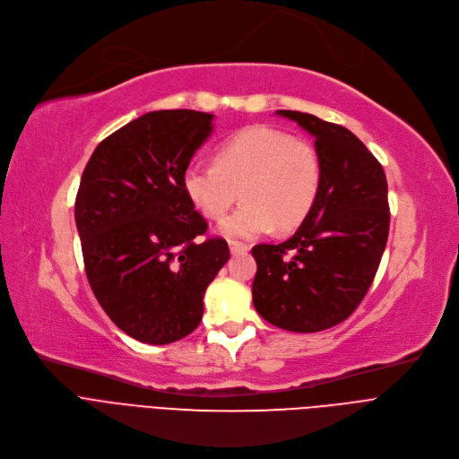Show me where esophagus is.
Returning a JSON list of instances; mask_svg holds the SVG:
<instances>
[{"instance_id": "esophagus-1", "label": "esophagus", "mask_w": 459, "mask_h": 459, "mask_svg": "<svg viewBox=\"0 0 459 459\" xmlns=\"http://www.w3.org/2000/svg\"><path fill=\"white\" fill-rule=\"evenodd\" d=\"M229 249L232 255H246L249 251V246L244 242H236V239H230Z\"/></svg>"}]
</instances>
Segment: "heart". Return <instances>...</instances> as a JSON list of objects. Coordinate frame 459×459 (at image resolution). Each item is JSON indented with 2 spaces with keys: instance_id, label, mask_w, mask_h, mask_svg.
Instances as JSON below:
<instances>
[{
  "instance_id": "heart-1",
  "label": "heart",
  "mask_w": 459,
  "mask_h": 459,
  "mask_svg": "<svg viewBox=\"0 0 459 459\" xmlns=\"http://www.w3.org/2000/svg\"><path fill=\"white\" fill-rule=\"evenodd\" d=\"M320 182L318 151L266 125L239 130L221 144L217 161H193L182 177L187 199L210 220H221L242 189L246 203L220 225L230 238L298 227L315 204Z\"/></svg>"
}]
</instances>
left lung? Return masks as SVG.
I'll return each instance as SVG.
<instances>
[{
	"mask_svg": "<svg viewBox=\"0 0 459 459\" xmlns=\"http://www.w3.org/2000/svg\"><path fill=\"white\" fill-rule=\"evenodd\" d=\"M315 137L322 161L318 197L296 234L253 247L258 315L286 331L316 333L344 322L367 296L389 238L387 178L348 128L279 109Z\"/></svg>",
	"mask_w": 459,
	"mask_h": 459,
	"instance_id": "1",
	"label": "left lung"
}]
</instances>
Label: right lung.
Returning <instances> with one entry per match:
<instances>
[{"instance_id":"obj_1","label":"right lung","mask_w":459,"mask_h":459,"mask_svg":"<svg viewBox=\"0 0 459 459\" xmlns=\"http://www.w3.org/2000/svg\"><path fill=\"white\" fill-rule=\"evenodd\" d=\"M213 115L144 113L94 149L76 195L85 273L111 322L144 344H171L203 320L208 284L230 258L182 186Z\"/></svg>"}]
</instances>
